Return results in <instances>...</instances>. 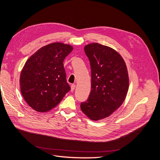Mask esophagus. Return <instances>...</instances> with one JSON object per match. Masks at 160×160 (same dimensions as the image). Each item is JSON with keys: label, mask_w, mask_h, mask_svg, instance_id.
Listing matches in <instances>:
<instances>
[{"label": "esophagus", "mask_w": 160, "mask_h": 160, "mask_svg": "<svg viewBox=\"0 0 160 160\" xmlns=\"http://www.w3.org/2000/svg\"><path fill=\"white\" fill-rule=\"evenodd\" d=\"M75 88V85H73V84L71 85V91H73Z\"/></svg>", "instance_id": "esophagus-1"}]
</instances>
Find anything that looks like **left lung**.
Segmentation results:
<instances>
[{
	"mask_svg": "<svg viewBox=\"0 0 160 160\" xmlns=\"http://www.w3.org/2000/svg\"><path fill=\"white\" fill-rule=\"evenodd\" d=\"M91 69V90L81 103L83 113L93 121L108 118L126 98L129 75L123 57L113 48L91 43L84 47Z\"/></svg>",
	"mask_w": 160,
	"mask_h": 160,
	"instance_id": "8db88e82",
	"label": "left lung"
}]
</instances>
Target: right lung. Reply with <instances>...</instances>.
Instances as JSON below:
<instances>
[{"label":"right lung","instance_id":"1","mask_svg":"<svg viewBox=\"0 0 160 160\" xmlns=\"http://www.w3.org/2000/svg\"><path fill=\"white\" fill-rule=\"evenodd\" d=\"M72 49L70 45L52 42L41 47L26 61L19 81L21 92L34 110L51 111L70 91L63 61Z\"/></svg>","mask_w":160,"mask_h":160}]
</instances>
